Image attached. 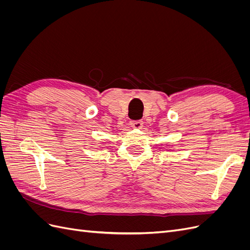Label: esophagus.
<instances>
[{
	"mask_svg": "<svg viewBox=\"0 0 250 250\" xmlns=\"http://www.w3.org/2000/svg\"><path fill=\"white\" fill-rule=\"evenodd\" d=\"M130 125L132 128H135V129H140V128L143 127V121H141V120L130 121Z\"/></svg>",
	"mask_w": 250,
	"mask_h": 250,
	"instance_id": "1",
	"label": "esophagus"
}]
</instances>
